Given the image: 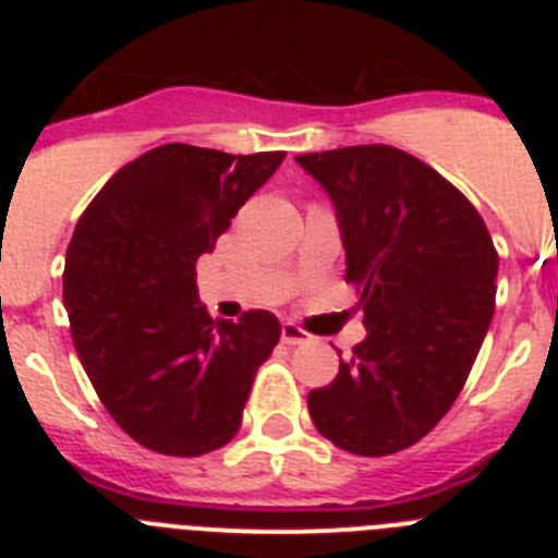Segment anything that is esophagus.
I'll list each match as a JSON object with an SVG mask.
<instances>
[{"label": "esophagus", "mask_w": 558, "mask_h": 558, "mask_svg": "<svg viewBox=\"0 0 558 558\" xmlns=\"http://www.w3.org/2000/svg\"><path fill=\"white\" fill-rule=\"evenodd\" d=\"M282 340H284V343H288V347H299V343H307L310 335L304 332V329L299 327V324L284 322L282 324Z\"/></svg>", "instance_id": "1"}]
</instances>
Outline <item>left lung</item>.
Returning a JSON list of instances; mask_svg holds the SVG:
<instances>
[{"label": "left lung", "instance_id": "left-lung-1", "mask_svg": "<svg viewBox=\"0 0 558 558\" xmlns=\"http://www.w3.org/2000/svg\"><path fill=\"white\" fill-rule=\"evenodd\" d=\"M295 161L332 198L368 332L310 391V416L340 450L391 456L425 438L470 377L495 315V243L463 192L399 147Z\"/></svg>", "mask_w": 558, "mask_h": 558}]
</instances>
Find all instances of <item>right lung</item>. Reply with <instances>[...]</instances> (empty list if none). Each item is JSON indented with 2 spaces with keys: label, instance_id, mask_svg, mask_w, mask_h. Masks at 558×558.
<instances>
[{
  "label": "right lung",
  "instance_id": "obj_1",
  "mask_svg": "<svg viewBox=\"0 0 558 558\" xmlns=\"http://www.w3.org/2000/svg\"><path fill=\"white\" fill-rule=\"evenodd\" d=\"M282 159L170 142L113 172L77 220L63 268L72 340L106 411L147 450L206 456L240 430L282 327L268 310L211 322L195 263Z\"/></svg>",
  "mask_w": 558,
  "mask_h": 558
}]
</instances>
